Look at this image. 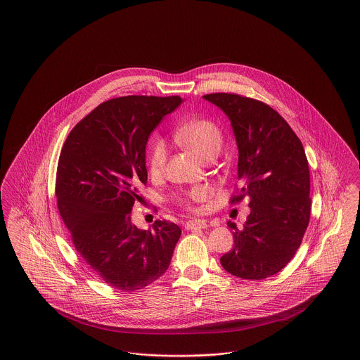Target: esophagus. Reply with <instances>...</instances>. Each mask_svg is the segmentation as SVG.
<instances>
[{
  "label": "esophagus",
  "mask_w": 360,
  "mask_h": 360,
  "mask_svg": "<svg viewBox=\"0 0 360 360\" xmlns=\"http://www.w3.org/2000/svg\"><path fill=\"white\" fill-rule=\"evenodd\" d=\"M209 225L206 221L203 219H198V221H188L186 224V229L187 231H196V229H206Z\"/></svg>",
  "instance_id": "34e87169"
}]
</instances>
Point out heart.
Listing matches in <instances>:
<instances>
[{"mask_svg":"<svg viewBox=\"0 0 360 360\" xmlns=\"http://www.w3.org/2000/svg\"><path fill=\"white\" fill-rule=\"evenodd\" d=\"M173 136L177 143L191 148L200 158L207 160L217 155L224 144V134L214 121L209 119H198L184 122L174 128ZM168 161V146L162 139H154L150 147L147 167L148 173L153 177H161L165 172ZM213 195V191L207 186H196L191 190L177 193L173 200L184 207L186 210L196 212V205L207 200Z\"/></svg>","mask_w":360,"mask_h":360,"instance_id":"obj_1","label":"heart"}]
</instances>
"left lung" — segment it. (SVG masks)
I'll use <instances>...</instances> for the list:
<instances>
[{
    "label": "left lung",
    "mask_w": 360,
    "mask_h": 360,
    "mask_svg": "<svg viewBox=\"0 0 360 360\" xmlns=\"http://www.w3.org/2000/svg\"><path fill=\"white\" fill-rule=\"evenodd\" d=\"M203 96L226 113L239 147L241 186L229 203L248 198L251 207L243 229L228 222L235 245L219 262L239 278L262 280L284 269L302 244L311 213L309 161L287 121L262 101Z\"/></svg>",
    "instance_id": "obj_1"
}]
</instances>
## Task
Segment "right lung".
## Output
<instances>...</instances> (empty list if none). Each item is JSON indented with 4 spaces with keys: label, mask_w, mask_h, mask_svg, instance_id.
Segmentation results:
<instances>
[{
    "label": "right lung",
    "mask_w": 360,
    "mask_h": 360,
    "mask_svg": "<svg viewBox=\"0 0 360 360\" xmlns=\"http://www.w3.org/2000/svg\"><path fill=\"white\" fill-rule=\"evenodd\" d=\"M179 96H127L98 105L61 148L56 198L75 250L109 287L134 292L168 270L179 225L157 219L153 229L131 224L147 183L146 144Z\"/></svg>",
    "instance_id": "right-lung-1"
}]
</instances>
